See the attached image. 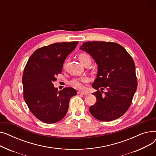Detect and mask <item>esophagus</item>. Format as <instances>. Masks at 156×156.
Segmentation results:
<instances>
[{"label":"esophagus","instance_id":"34e87169","mask_svg":"<svg viewBox=\"0 0 156 156\" xmlns=\"http://www.w3.org/2000/svg\"><path fill=\"white\" fill-rule=\"evenodd\" d=\"M78 94H81V95H87L88 94V93L87 92H84V91H78Z\"/></svg>","mask_w":156,"mask_h":156}]
</instances>
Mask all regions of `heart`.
<instances>
[{
    "label": "heart",
    "instance_id": "1",
    "mask_svg": "<svg viewBox=\"0 0 156 156\" xmlns=\"http://www.w3.org/2000/svg\"><path fill=\"white\" fill-rule=\"evenodd\" d=\"M78 59L80 61V62L83 65L88 61H90V56L85 53H81L78 55ZM88 81V79L87 78H75L73 79L71 81V85L75 88H82L83 87V83H86Z\"/></svg>",
    "mask_w": 156,
    "mask_h": 156
}]
</instances>
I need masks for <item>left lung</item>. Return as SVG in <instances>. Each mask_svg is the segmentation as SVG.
<instances>
[{
	"label": "left lung",
	"instance_id": "obj_1",
	"mask_svg": "<svg viewBox=\"0 0 156 156\" xmlns=\"http://www.w3.org/2000/svg\"><path fill=\"white\" fill-rule=\"evenodd\" d=\"M80 49L90 55L97 64V78L92 85L97 90L93 93L97 102L90 107V112L102 121L119 118L128 109L137 88L132 57L124 47L110 42H84ZM104 89L107 90L105 93Z\"/></svg>",
	"mask_w": 156,
	"mask_h": 156
}]
</instances>
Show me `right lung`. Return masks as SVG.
I'll return each mask as SVG.
<instances>
[{"mask_svg": "<svg viewBox=\"0 0 156 156\" xmlns=\"http://www.w3.org/2000/svg\"><path fill=\"white\" fill-rule=\"evenodd\" d=\"M78 44L55 43L41 47L33 53L24 68L22 80L24 101L33 114L45 123L61 120L68 112L71 98L77 94L71 87L59 91L53 81Z\"/></svg>", "mask_w": 156, "mask_h": 156, "instance_id": "obj_1", "label": "right lung"}]
</instances>
